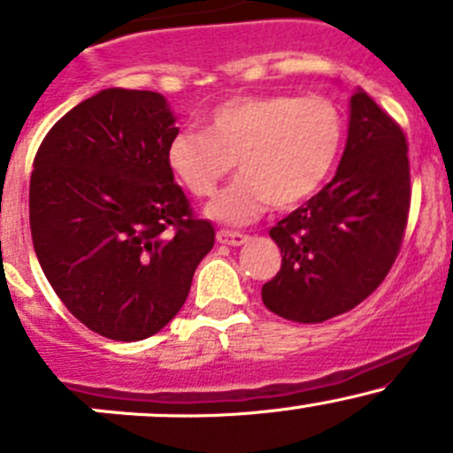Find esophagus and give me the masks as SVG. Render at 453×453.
<instances>
[{
	"instance_id": "obj_1",
	"label": "esophagus",
	"mask_w": 453,
	"mask_h": 453,
	"mask_svg": "<svg viewBox=\"0 0 453 453\" xmlns=\"http://www.w3.org/2000/svg\"><path fill=\"white\" fill-rule=\"evenodd\" d=\"M217 241L221 245H232V248H239V245L248 243L250 236L241 234V232H230V230H219L217 232Z\"/></svg>"
}]
</instances>
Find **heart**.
I'll list each match as a JSON object with an SVG mask.
<instances>
[{"label":"heart","instance_id":"obj_1","mask_svg":"<svg viewBox=\"0 0 453 453\" xmlns=\"http://www.w3.org/2000/svg\"><path fill=\"white\" fill-rule=\"evenodd\" d=\"M203 127L177 131L166 162L190 193L208 197L236 159L241 175L205 205L210 219L230 226L254 221L269 203L291 210L311 199L344 142L342 111L322 96H234L210 109Z\"/></svg>","mask_w":453,"mask_h":453}]
</instances>
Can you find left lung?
<instances>
[{"label": "left lung", "instance_id": "obj_1", "mask_svg": "<svg viewBox=\"0 0 453 453\" xmlns=\"http://www.w3.org/2000/svg\"><path fill=\"white\" fill-rule=\"evenodd\" d=\"M408 210L403 131L366 91L355 89L335 177L269 230L282 265L260 291L265 307L303 324L357 307L390 272Z\"/></svg>", "mask_w": 453, "mask_h": 453}]
</instances>
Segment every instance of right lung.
I'll use <instances>...</instances> for the list:
<instances>
[{
    "mask_svg": "<svg viewBox=\"0 0 453 453\" xmlns=\"http://www.w3.org/2000/svg\"><path fill=\"white\" fill-rule=\"evenodd\" d=\"M175 120L157 91L109 87L67 111L36 150V258L67 311L109 340L162 331L214 245V227L193 217L168 168Z\"/></svg>",
    "mask_w": 453,
    "mask_h": 453,
    "instance_id": "right-lung-1",
    "label": "right lung"
}]
</instances>
